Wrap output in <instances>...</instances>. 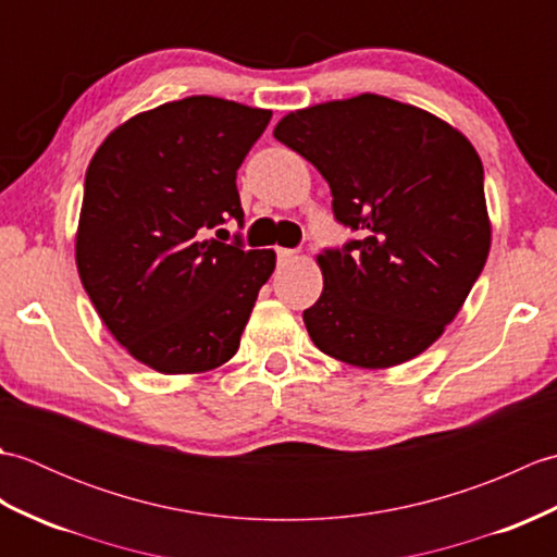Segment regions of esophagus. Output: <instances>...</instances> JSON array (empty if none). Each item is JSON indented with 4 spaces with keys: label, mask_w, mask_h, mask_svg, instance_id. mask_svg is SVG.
I'll use <instances>...</instances> for the list:
<instances>
[{
    "label": "esophagus",
    "mask_w": 557,
    "mask_h": 557,
    "mask_svg": "<svg viewBox=\"0 0 557 557\" xmlns=\"http://www.w3.org/2000/svg\"><path fill=\"white\" fill-rule=\"evenodd\" d=\"M294 258H297V251H294V248H277L280 263H287V260H294Z\"/></svg>",
    "instance_id": "1"
}]
</instances>
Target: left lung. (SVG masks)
<instances>
[{"label":"left lung","mask_w":557,"mask_h":557,"mask_svg":"<svg viewBox=\"0 0 557 557\" xmlns=\"http://www.w3.org/2000/svg\"><path fill=\"white\" fill-rule=\"evenodd\" d=\"M275 138L323 174L335 220L359 239L323 248L313 345L363 369L417 357L443 335L486 265L483 164L457 128L366 96L287 114Z\"/></svg>","instance_id":"8db88e82"}]
</instances>
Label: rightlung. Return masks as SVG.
Here are the masks:
<instances>
[{"mask_svg": "<svg viewBox=\"0 0 557 557\" xmlns=\"http://www.w3.org/2000/svg\"><path fill=\"white\" fill-rule=\"evenodd\" d=\"M270 116L191 96L114 128L88 164L78 275L114 339L150 369L203 373L239 349L275 253L210 232L230 218L244 227L236 170Z\"/></svg>", "mask_w": 557, "mask_h": 557, "instance_id": "obj_1", "label": "right lung"}]
</instances>
